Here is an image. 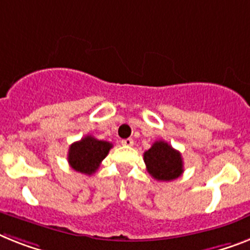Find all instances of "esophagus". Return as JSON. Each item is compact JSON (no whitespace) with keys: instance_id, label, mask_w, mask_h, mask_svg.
Here are the masks:
<instances>
[{"instance_id":"obj_1","label":"esophagus","mask_w":250,"mask_h":250,"mask_svg":"<svg viewBox=\"0 0 250 250\" xmlns=\"http://www.w3.org/2000/svg\"><path fill=\"white\" fill-rule=\"evenodd\" d=\"M121 144L123 146H125V147H131L134 144V140L131 139V138H127V139H123L121 140Z\"/></svg>"}]
</instances>
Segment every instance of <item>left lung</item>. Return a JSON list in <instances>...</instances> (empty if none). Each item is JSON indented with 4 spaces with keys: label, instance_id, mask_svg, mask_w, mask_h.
<instances>
[{
    "label": "left lung",
    "instance_id": "8db88e82",
    "mask_svg": "<svg viewBox=\"0 0 250 250\" xmlns=\"http://www.w3.org/2000/svg\"><path fill=\"white\" fill-rule=\"evenodd\" d=\"M147 171L156 180H175L183 174V158L179 150L174 149L164 140H157L144 152Z\"/></svg>",
    "mask_w": 250,
    "mask_h": 250
}]
</instances>
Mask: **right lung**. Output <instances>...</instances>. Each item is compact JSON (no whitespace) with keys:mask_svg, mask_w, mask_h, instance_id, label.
Segmentation results:
<instances>
[{"mask_svg":"<svg viewBox=\"0 0 250 250\" xmlns=\"http://www.w3.org/2000/svg\"><path fill=\"white\" fill-rule=\"evenodd\" d=\"M111 148L112 144L110 142L86 135L70 146L67 161L70 167L78 172L92 175L98 170L101 162L106 158Z\"/></svg>","mask_w":250,"mask_h":250,"instance_id":"add662e5","label":"right lung"}]
</instances>
